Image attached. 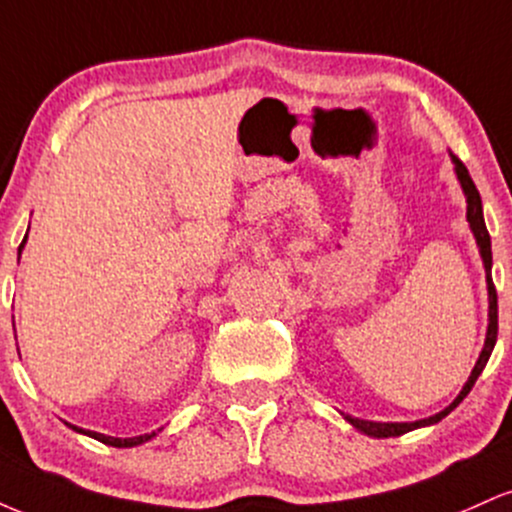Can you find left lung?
<instances>
[{
  "mask_svg": "<svg viewBox=\"0 0 512 512\" xmlns=\"http://www.w3.org/2000/svg\"><path fill=\"white\" fill-rule=\"evenodd\" d=\"M452 161H455V173L462 182L464 195H467V221H469V226H472L474 238H477L481 260H484V267H486V284H489V332H486L484 351H481L477 366H474L472 375H469V380H467V385L462 387V392L457 395L455 402H452L448 409L440 411V414L431 416V419L414 421V424H375V421H361V419H351V416H344V419L349 421L351 426L358 428V431H363L366 436L390 438V436H402V433L414 431V428H421V426H428V424H438L440 419H445V416H448L450 411L455 409L457 404H460L462 399L469 395V390H472L474 383H477L481 370H484L486 363H489L493 346H496V337H498V296H496V286H493V279H491V236H489V231H486L484 211H481V197H479L477 185H474V180L469 178V170L464 168V163L460 161V158L452 156Z\"/></svg>",
  "mask_w": 512,
  "mask_h": 512,
  "instance_id": "8db88e82",
  "label": "left lung"
}]
</instances>
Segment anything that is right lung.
<instances>
[{
    "instance_id": "1",
    "label": "right lung",
    "mask_w": 512,
    "mask_h": 512,
    "mask_svg": "<svg viewBox=\"0 0 512 512\" xmlns=\"http://www.w3.org/2000/svg\"><path fill=\"white\" fill-rule=\"evenodd\" d=\"M23 243H26V238H23ZM23 243L19 245V257H21ZM72 428H74V431H79V433H86V436H91V438L101 440V443H105V445H113V448H134V445L146 443V440H151V438L156 436V433H146V436H137V438H113V436H103V433L84 431V428H76V426H72Z\"/></svg>"
}]
</instances>
